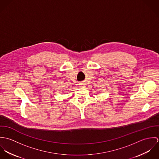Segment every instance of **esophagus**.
Listing matches in <instances>:
<instances>
[{
    "mask_svg": "<svg viewBox=\"0 0 159 159\" xmlns=\"http://www.w3.org/2000/svg\"><path fill=\"white\" fill-rule=\"evenodd\" d=\"M80 85L81 86V88H83V87H84V84H83V83H80Z\"/></svg>",
    "mask_w": 159,
    "mask_h": 159,
    "instance_id": "obj_1",
    "label": "esophagus"
}]
</instances>
